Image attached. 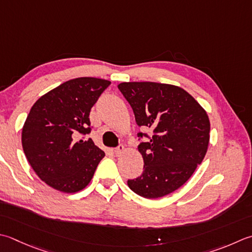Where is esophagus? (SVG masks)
<instances>
[{"label":"esophagus","instance_id":"34e87169","mask_svg":"<svg viewBox=\"0 0 252 252\" xmlns=\"http://www.w3.org/2000/svg\"><path fill=\"white\" fill-rule=\"evenodd\" d=\"M123 151H125V146H123L122 144H120V145L118 146L117 149L115 150V154H116V156H119L120 154H122Z\"/></svg>","mask_w":252,"mask_h":252}]
</instances>
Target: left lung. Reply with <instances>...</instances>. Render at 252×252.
I'll list each match as a JSON object with an SVG mask.
<instances>
[{"label": "left lung", "instance_id": "left-lung-1", "mask_svg": "<svg viewBox=\"0 0 252 252\" xmlns=\"http://www.w3.org/2000/svg\"><path fill=\"white\" fill-rule=\"evenodd\" d=\"M118 88L132 107L137 126L153 133L150 141L139 145L144 170L127 180V186L146 199L169 194L188 181L204 158L210 141L208 113L179 86L129 82Z\"/></svg>", "mask_w": 252, "mask_h": 252}]
</instances>
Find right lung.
I'll return each mask as SVG.
<instances>
[{
	"label": "right lung",
	"instance_id": "right-lung-1",
	"mask_svg": "<svg viewBox=\"0 0 252 252\" xmlns=\"http://www.w3.org/2000/svg\"><path fill=\"white\" fill-rule=\"evenodd\" d=\"M110 82L78 77L61 84L33 103L22 131L25 155L48 186L75 193L90 184L105 157L92 139L90 112Z\"/></svg>",
	"mask_w": 252,
	"mask_h": 252
}]
</instances>
